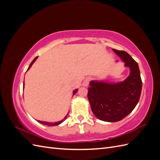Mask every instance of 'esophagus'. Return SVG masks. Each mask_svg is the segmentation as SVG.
<instances>
[{
    "instance_id": "obj_1",
    "label": "esophagus",
    "mask_w": 160,
    "mask_h": 160,
    "mask_svg": "<svg viewBox=\"0 0 160 160\" xmlns=\"http://www.w3.org/2000/svg\"><path fill=\"white\" fill-rule=\"evenodd\" d=\"M90 80H91V78H90L89 77H86V78L83 80V83H82V85H83V86H84V87H88L89 85V84Z\"/></svg>"
}]
</instances>
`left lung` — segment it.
Returning a JSON list of instances; mask_svg holds the SVG:
<instances>
[{"label": "left lung", "instance_id": "1", "mask_svg": "<svg viewBox=\"0 0 160 160\" xmlns=\"http://www.w3.org/2000/svg\"><path fill=\"white\" fill-rule=\"evenodd\" d=\"M130 68L128 78L118 83L92 81L88 97L92 111L100 120L116 122L128 115L137 105L142 81L138 62L127 52L112 49Z\"/></svg>", "mask_w": 160, "mask_h": 160}]
</instances>
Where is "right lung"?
Instances as JSON below:
<instances>
[{
	"label": "right lung",
	"mask_w": 160,
	"mask_h": 160,
	"mask_svg": "<svg viewBox=\"0 0 160 160\" xmlns=\"http://www.w3.org/2000/svg\"><path fill=\"white\" fill-rule=\"evenodd\" d=\"M37 58H38V57H35V59H33V61L31 62V63L30 64L29 67H28V68L27 71H28V69H29L31 68V66H32V65L34 63V62H35V61L37 60ZM77 89H75V90L73 91V95H74V94H75V93H77ZM67 115H68V114H67ZM67 115L65 116V117L64 118V119H62V120H61V121H59V122H55V123H49V122H42V121H38V122H39V123H42V124H44V125H49V126H54V125H59V124L61 123L62 122H63V121H64V120L66 119V118H67Z\"/></svg>",
	"instance_id": "add662e5"
}]
</instances>
